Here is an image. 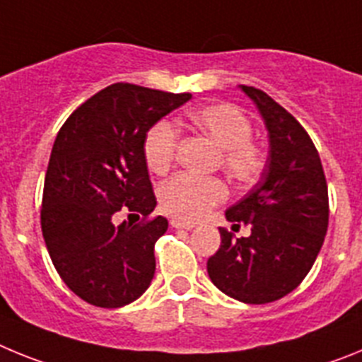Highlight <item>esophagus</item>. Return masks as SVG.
<instances>
[{
	"mask_svg": "<svg viewBox=\"0 0 362 362\" xmlns=\"http://www.w3.org/2000/svg\"><path fill=\"white\" fill-rule=\"evenodd\" d=\"M170 225L174 226V228H185V230H192L194 228V223H188V221H183V219H177V217H174V219L170 221Z\"/></svg>",
	"mask_w": 362,
	"mask_h": 362,
	"instance_id": "esophagus-1",
	"label": "esophagus"
}]
</instances>
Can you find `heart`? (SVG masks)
Masks as SVG:
<instances>
[{"label": "heart", "instance_id": "obj_1", "mask_svg": "<svg viewBox=\"0 0 362 362\" xmlns=\"http://www.w3.org/2000/svg\"><path fill=\"white\" fill-rule=\"evenodd\" d=\"M194 129L219 146V165L233 183L252 185L264 172V150L252 141L250 119L238 107L226 103L194 108L188 114ZM177 150V132L166 119L153 123L143 137V158L153 174H165ZM226 197L225 183L219 177H197L177 174L159 190L161 209L179 219L196 221Z\"/></svg>", "mask_w": 362, "mask_h": 362}]
</instances>
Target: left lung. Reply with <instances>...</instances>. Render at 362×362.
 <instances>
[{
    "mask_svg": "<svg viewBox=\"0 0 362 362\" xmlns=\"http://www.w3.org/2000/svg\"><path fill=\"white\" fill-rule=\"evenodd\" d=\"M263 116L270 152L261 181L226 210L252 228L233 239L219 228V250L206 270L217 288L246 305L296 290L313 267L328 230V187L315 145L299 121L254 86L239 85Z\"/></svg>",
    "mask_w": 362,
    "mask_h": 362,
    "instance_id": "left-lung-1",
    "label": "left lung"
}]
</instances>
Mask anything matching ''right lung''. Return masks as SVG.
Here are the masks:
<instances>
[{
  "label": "right lung",
  "mask_w": 362,
  "mask_h": 362,
  "mask_svg": "<svg viewBox=\"0 0 362 362\" xmlns=\"http://www.w3.org/2000/svg\"><path fill=\"white\" fill-rule=\"evenodd\" d=\"M192 94L114 83L70 114L45 175L41 230L65 284L83 300L119 308L141 297L156 272L153 245L168 228L156 209L143 137ZM119 209L144 216L116 226Z\"/></svg>",
  "instance_id": "1"
}]
</instances>
